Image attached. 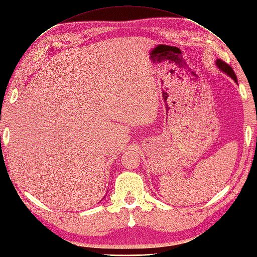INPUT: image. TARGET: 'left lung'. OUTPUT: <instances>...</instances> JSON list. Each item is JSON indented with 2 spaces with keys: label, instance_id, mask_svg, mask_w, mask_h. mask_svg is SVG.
<instances>
[{
  "label": "left lung",
  "instance_id": "8db88e82",
  "mask_svg": "<svg viewBox=\"0 0 257 257\" xmlns=\"http://www.w3.org/2000/svg\"><path fill=\"white\" fill-rule=\"evenodd\" d=\"M215 65H216V67H218L221 71H223L224 73H226L227 76H229L230 78H232L233 80H234L237 83V79H236L235 73H234V71H233V69L229 65L225 64V62L222 61L221 59H216L215 60Z\"/></svg>",
  "mask_w": 257,
  "mask_h": 257
}]
</instances>
